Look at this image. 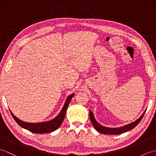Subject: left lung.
I'll return each instance as SVG.
<instances>
[{"label": "left lung", "instance_id": "obj_1", "mask_svg": "<svg viewBox=\"0 0 156 156\" xmlns=\"http://www.w3.org/2000/svg\"><path fill=\"white\" fill-rule=\"evenodd\" d=\"M89 112H90V121L92 122V124L93 125L96 130L98 131L99 133H101L103 134H107V135H118V134L125 133V132H127L129 130H131V129H133L134 127H136V126L140 123V122L141 121L142 118H143L145 112H144L143 115H142L141 117L137 119V120L134 121L133 122H131L130 124H128L127 125L123 126V127H121L119 128H109V127H103V126H102L99 123H98L97 121L95 120L93 113H92L90 111H89Z\"/></svg>", "mask_w": 156, "mask_h": 156}]
</instances>
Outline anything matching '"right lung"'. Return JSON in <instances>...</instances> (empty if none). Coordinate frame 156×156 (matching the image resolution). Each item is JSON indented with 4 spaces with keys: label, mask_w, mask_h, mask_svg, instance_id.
Instances as JSON below:
<instances>
[{
    "label": "right lung",
    "mask_w": 156,
    "mask_h": 156,
    "mask_svg": "<svg viewBox=\"0 0 156 156\" xmlns=\"http://www.w3.org/2000/svg\"><path fill=\"white\" fill-rule=\"evenodd\" d=\"M74 95V94H72L69 96V97L67 98V100H66L65 102L64 107H63V108L62 109L60 113H59V115L57 116L55 119H52V120L49 121H47L45 122H40V123H28V122H23L21 120H19V119H18L12 115L11 112V114L12 115V117H13V119H14V120L17 122L19 125L21 126V127L32 132V133H50V132L56 130V129L60 127L63 121H64V119L66 115V111H67L69 102H70L71 99Z\"/></svg>",
    "instance_id": "obj_1"
}]
</instances>
